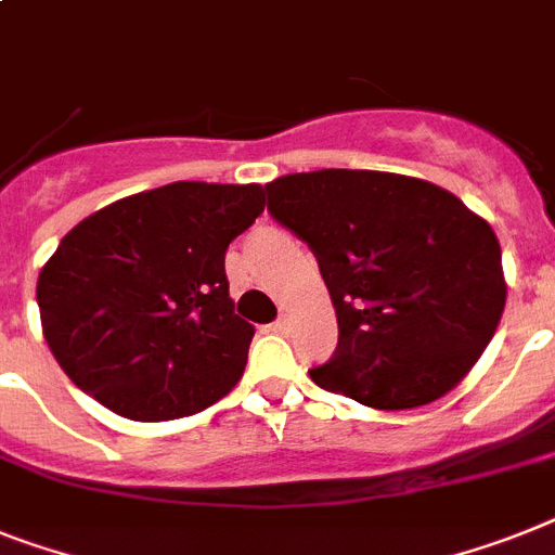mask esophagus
I'll return each instance as SVG.
<instances>
[{
  "instance_id": "esophagus-1",
  "label": "esophagus",
  "mask_w": 555,
  "mask_h": 555,
  "mask_svg": "<svg viewBox=\"0 0 555 555\" xmlns=\"http://www.w3.org/2000/svg\"><path fill=\"white\" fill-rule=\"evenodd\" d=\"M272 328H274V332H278V334H286L288 328H292V318H288V314H281V318H278V320H274V323H272Z\"/></svg>"
}]
</instances>
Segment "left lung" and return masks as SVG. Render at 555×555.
Listing matches in <instances>:
<instances>
[{
  "mask_svg": "<svg viewBox=\"0 0 555 555\" xmlns=\"http://www.w3.org/2000/svg\"><path fill=\"white\" fill-rule=\"evenodd\" d=\"M269 212L318 258L337 349L309 369L369 409L428 405L460 383L505 311L491 223L420 178L318 169L267 184Z\"/></svg>",
  "mask_w": 555,
  "mask_h": 555,
  "instance_id": "1",
  "label": "left lung"
}]
</instances>
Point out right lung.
I'll return each instance as SVG.
<instances>
[{
    "instance_id": "add662e5",
    "label": "right lung",
    "mask_w": 555,
    "mask_h": 555,
    "mask_svg": "<svg viewBox=\"0 0 555 555\" xmlns=\"http://www.w3.org/2000/svg\"><path fill=\"white\" fill-rule=\"evenodd\" d=\"M263 204L258 184L176 181L76 223L36 283L64 374L139 423L198 414L232 391L255 328L235 314L223 258Z\"/></svg>"
}]
</instances>
